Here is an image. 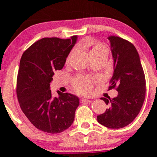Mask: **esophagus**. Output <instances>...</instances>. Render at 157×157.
<instances>
[{
	"label": "esophagus",
	"mask_w": 157,
	"mask_h": 157,
	"mask_svg": "<svg viewBox=\"0 0 157 157\" xmlns=\"http://www.w3.org/2000/svg\"><path fill=\"white\" fill-rule=\"evenodd\" d=\"M80 101L81 103H83V102H89V103H90V102H91L92 101L91 99H86V98H81Z\"/></svg>",
	"instance_id": "34e87169"
}]
</instances>
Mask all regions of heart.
<instances>
[{"label":"heart","mask_w":157,"mask_h":157,"mask_svg":"<svg viewBox=\"0 0 157 157\" xmlns=\"http://www.w3.org/2000/svg\"><path fill=\"white\" fill-rule=\"evenodd\" d=\"M104 52L108 53V48L106 46L100 44H95L93 45L90 51V55L98 54ZM71 55V53L66 59V62L69 61ZM74 86L79 94H89L92 88V80L89 77H77L74 81Z\"/></svg>","instance_id":"b5f03b06"}]
</instances>
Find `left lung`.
Returning <instances> with one entry per match:
<instances>
[{"mask_svg": "<svg viewBox=\"0 0 157 157\" xmlns=\"http://www.w3.org/2000/svg\"><path fill=\"white\" fill-rule=\"evenodd\" d=\"M113 59V74L109 90L116 89L117 97L101 98L109 106L97 116L98 122L110 128H121L135 119L143 106L146 79L139 53L132 43L118 36H109Z\"/></svg>", "mask_w": 157, "mask_h": 157, "instance_id": "1", "label": "left lung"}]
</instances>
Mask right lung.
<instances>
[{
  "instance_id": "1",
  "label": "right lung",
  "mask_w": 157,
  "mask_h": 157,
  "mask_svg": "<svg viewBox=\"0 0 157 157\" xmlns=\"http://www.w3.org/2000/svg\"><path fill=\"white\" fill-rule=\"evenodd\" d=\"M76 39V36L71 39L44 38L32 44L21 56L17 97L25 117L42 132L61 133L74 122L78 98L59 91L58 97L53 98L50 83L55 71L63 68Z\"/></svg>"
}]
</instances>
